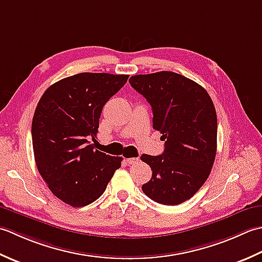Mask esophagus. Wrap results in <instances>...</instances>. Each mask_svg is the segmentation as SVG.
Instances as JSON below:
<instances>
[{
	"label": "esophagus",
	"mask_w": 262,
	"mask_h": 262,
	"mask_svg": "<svg viewBox=\"0 0 262 262\" xmlns=\"http://www.w3.org/2000/svg\"><path fill=\"white\" fill-rule=\"evenodd\" d=\"M125 162H126V164H129V165H135L139 162V159L133 158V157L132 158H125Z\"/></svg>",
	"instance_id": "obj_1"
}]
</instances>
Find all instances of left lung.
Segmentation results:
<instances>
[{"mask_svg":"<svg viewBox=\"0 0 262 262\" xmlns=\"http://www.w3.org/2000/svg\"><path fill=\"white\" fill-rule=\"evenodd\" d=\"M129 82L151 105L152 127L166 139L162 155L140 157L152 170L143 193L162 205L182 204L206 182L215 162V106L205 88L175 72L138 74Z\"/></svg>","mask_w":262,"mask_h":262,"instance_id":"obj_1","label":"left lung"}]
</instances>
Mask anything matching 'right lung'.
Returning <instances> with one entry per match:
<instances>
[{
  "instance_id": "add662e5",
  "label": "right lung",
  "mask_w": 262,
  "mask_h": 262,
  "mask_svg": "<svg viewBox=\"0 0 262 262\" xmlns=\"http://www.w3.org/2000/svg\"><path fill=\"white\" fill-rule=\"evenodd\" d=\"M127 74L83 72L53 83L35 111L31 137L35 162L52 193L83 207L104 193L122 157L89 145L104 105L124 86Z\"/></svg>"
}]
</instances>
